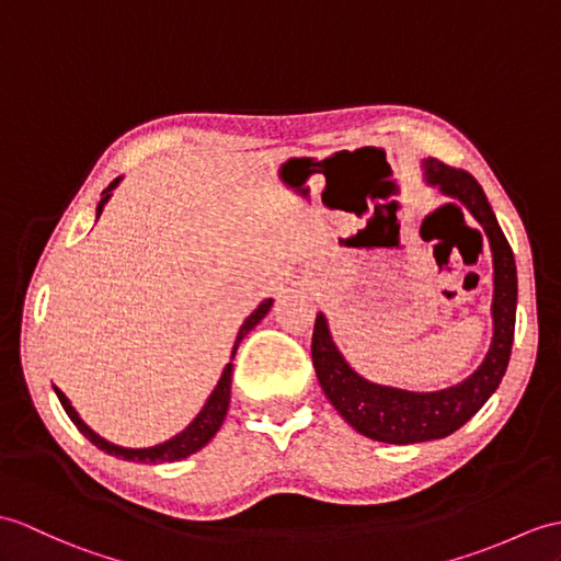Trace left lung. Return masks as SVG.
<instances>
[{
    "instance_id": "8db88e82",
    "label": "left lung",
    "mask_w": 561,
    "mask_h": 561,
    "mask_svg": "<svg viewBox=\"0 0 561 561\" xmlns=\"http://www.w3.org/2000/svg\"><path fill=\"white\" fill-rule=\"evenodd\" d=\"M425 181L449 198L459 201L483 225L494 265L492 296V344L480 368L463 382L439 392H407V389L368 382L348 366L332 342L328 320L320 312L312 328V366L324 397L342 419L366 435L387 445H415L451 435L480 411L494 394L510 366L516 324V263L512 245L502 233L485 191L463 169L439 160H425Z\"/></svg>"
}]
</instances>
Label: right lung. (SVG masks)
Here are the masks:
<instances>
[{
  "label": "right lung",
  "mask_w": 561,
  "mask_h": 561,
  "mask_svg": "<svg viewBox=\"0 0 561 561\" xmlns=\"http://www.w3.org/2000/svg\"><path fill=\"white\" fill-rule=\"evenodd\" d=\"M119 181H122V176L114 179L112 184L102 191V198H100V203H98V217L102 215L104 203H107V201L112 198V191H114L116 186H119ZM270 308H272V298H265V301L260 304V306L251 312L249 318H245V322L241 324V330H239V334H237V344H233L231 358H233V354H237V348H239L243 336L249 334V332L255 328V324L267 316ZM231 370H233V366H231V363H227V368H225V373H221L217 387L213 389V394L207 397L205 407L201 409L198 415H195V419L191 421V425H188L186 430H181L179 435H174L172 439L162 442V445L146 447V449H128V447L112 445V442H107L104 437H100L98 433H93V430H90V427L81 421V415L76 413V409L71 407V401H69L67 397H64V392H59L57 387H55V392H57V397H59V401H61L64 411H67V415L71 419V423H73L78 430H81V433H83L90 442H93V445H95L98 449L112 454V457H116V459H126V461L164 463V461H179V459L191 457V454L203 449V447L207 445V442H210V439L217 435V430L221 427V423H225V415H227V409H229V399H231Z\"/></svg>",
  "instance_id": "add662e5"
}]
</instances>
